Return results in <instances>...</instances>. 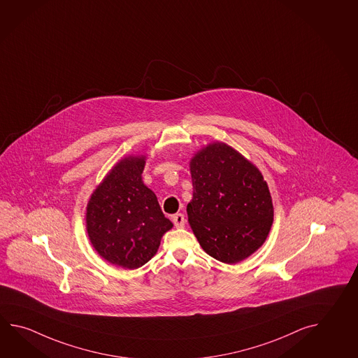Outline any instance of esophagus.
<instances>
[{
	"label": "esophagus",
	"mask_w": 358,
	"mask_h": 358,
	"mask_svg": "<svg viewBox=\"0 0 358 358\" xmlns=\"http://www.w3.org/2000/svg\"><path fill=\"white\" fill-rule=\"evenodd\" d=\"M172 220H173V224H175L177 228H182L185 226V222H186V219H185V215L181 214V213H178V214H175L173 217H172Z\"/></svg>",
	"instance_id": "esophagus-1"
}]
</instances>
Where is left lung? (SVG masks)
<instances>
[{
    "label": "left lung",
    "instance_id": "obj_1",
    "mask_svg": "<svg viewBox=\"0 0 358 358\" xmlns=\"http://www.w3.org/2000/svg\"><path fill=\"white\" fill-rule=\"evenodd\" d=\"M194 186L189 223L205 251L236 264L263 245L273 223V203L260 171L223 143L190 162Z\"/></svg>",
    "mask_w": 358,
    "mask_h": 358
}]
</instances>
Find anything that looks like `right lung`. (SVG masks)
I'll return each instance as SVG.
<instances>
[{
	"label": "right lung",
	"instance_id": "add662e5",
	"mask_svg": "<svg viewBox=\"0 0 358 358\" xmlns=\"http://www.w3.org/2000/svg\"><path fill=\"white\" fill-rule=\"evenodd\" d=\"M144 157L117 163L93 192L87 231L98 254L126 269L148 263L173 224L164 217L153 191L141 181Z\"/></svg>",
	"mask_w": 358,
	"mask_h": 358
}]
</instances>
